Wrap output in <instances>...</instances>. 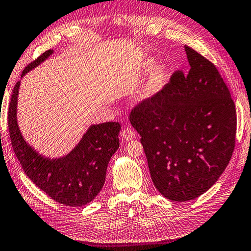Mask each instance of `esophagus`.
Here are the masks:
<instances>
[{"instance_id": "esophagus-1", "label": "esophagus", "mask_w": 251, "mask_h": 251, "mask_svg": "<svg viewBox=\"0 0 251 251\" xmlns=\"http://www.w3.org/2000/svg\"><path fill=\"white\" fill-rule=\"evenodd\" d=\"M134 136H136V134H134L133 130L131 129V128H128V126H126V128H123L122 129L121 137H122L123 140L129 141V140H131V139H133Z\"/></svg>"}]
</instances>
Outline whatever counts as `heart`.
<instances>
[{"label":"heart","instance_id":"1","mask_svg":"<svg viewBox=\"0 0 251 251\" xmlns=\"http://www.w3.org/2000/svg\"><path fill=\"white\" fill-rule=\"evenodd\" d=\"M156 66V61L148 58L141 61L140 67H139V73L142 75H147L148 73L151 72L152 69ZM154 70V69H153ZM169 76V71L166 66H158L155 68L150 76L148 77L147 82L145 83L144 87L138 94V101H147V100L152 99L159 92L163 90L166 82H167Z\"/></svg>","mask_w":251,"mask_h":251}]
</instances>
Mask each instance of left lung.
Returning <instances> with one entry per match:
<instances>
[{"label":"left lung","instance_id":"obj_1","mask_svg":"<svg viewBox=\"0 0 251 251\" xmlns=\"http://www.w3.org/2000/svg\"><path fill=\"white\" fill-rule=\"evenodd\" d=\"M190 72L177 71L130 113L156 188L174 202L194 200L225 172L236 144L230 91L210 60L185 46Z\"/></svg>","mask_w":251,"mask_h":251}]
</instances>
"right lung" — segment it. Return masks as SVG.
<instances>
[{
	"mask_svg": "<svg viewBox=\"0 0 251 251\" xmlns=\"http://www.w3.org/2000/svg\"><path fill=\"white\" fill-rule=\"evenodd\" d=\"M53 52L47 50L25 68L22 76L37 67ZM20 82L11 95L7 125L11 144L25 175L56 202L67 206H82L93 201L105 182L106 169L119 148L118 122L91 126L76 147L66 156L50 159L41 156L22 137L17 120Z\"/></svg>",
	"mask_w": 251,
	"mask_h": 251,
	"instance_id": "right-lung-1",
	"label": "right lung"
}]
</instances>
